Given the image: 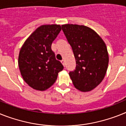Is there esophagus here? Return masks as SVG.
<instances>
[{"label":"esophagus","mask_w":126,"mask_h":126,"mask_svg":"<svg viewBox=\"0 0 126 126\" xmlns=\"http://www.w3.org/2000/svg\"><path fill=\"white\" fill-rule=\"evenodd\" d=\"M61 63L63 64V66H65V60H62V61H61Z\"/></svg>","instance_id":"esophagus-1"}]
</instances>
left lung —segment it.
Segmentation results:
<instances>
[{"instance_id":"8db88e82","label":"left lung","mask_w":126,"mask_h":126,"mask_svg":"<svg viewBox=\"0 0 126 126\" xmlns=\"http://www.w3.org/2000/svg\"><path fill=\"white\" fill-rule=\"evenodd\" d=\"M61 27L76 58V70L69 73L73 84L81 92H90L106 74L109 55L106 43L95 31L85 25L65 24Z\"/></svg>"}]
</instances>
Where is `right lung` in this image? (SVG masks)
<instances>
[{"mask_svg":"<svg viewBox=\"0 0 126 126\" xmlns=\"http://www.w3.org/2000/svg\"><path fill=\"white\" fill-rule=\"evenodd\" d=\"M61 30V25L57 24L40 25L31 34L20 50L18 63L22 78L36 90L49 88L63 69L51 49L52 43Z\"/></svg>","mask_w":126,"mask_h":126,"instance_id":"1","label":"right lung"}]
</instances>
